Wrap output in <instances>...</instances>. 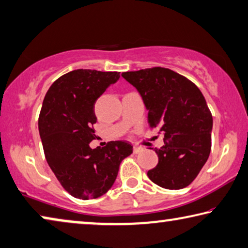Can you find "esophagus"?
<instances>
[{"instance_id":"obj_1","label":"esophagus","mask_w":248,"mask_h":248,"mask_svg":"<svg viewBox=\"0 0 248 248\" xmlns=\"http://www.w3.org/2000/svg\"><path fill=\"white\" fill-rule=\"evenodd\" d=\"M144 151L145 148L141 147V146H134V154H140Z\"/></svg>"}]
</instances>
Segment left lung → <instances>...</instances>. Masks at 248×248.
<instances>
[{
    "mask_svg": "<svg viewBox=\"0 0 248 248\" xmlns=\"http://www.w3.org/2000/svg\"><path fill=\"white\" fill-rule=\"evenodd\" d=\"M122 77L139 91L151 126L164 135L165 145L155 148L158 164L148 178L165 189L189 186L211 152L213 119L203 94L189 79L167 68L127 71Z\"/></svg>",
    "mask_w": 248,
    "mask_h": 248,
    "instance_id": "8db88e82",
    "label": "left lung"
}]
</instances>
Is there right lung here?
<instances>
[{"label":"right lung","instance_id":"1","mask_svg":"<svg viewBox=\"0 0 248 248\" xmlns=\"http://www.w3.org/2000/svg\"><path fill=\"white\" fill-rule=\"evenodd\" d=\"M120 72L77 69L57 79L45 95L38 129L46 160L66 191L81 200L107 193L121 161L133 153L125 140L92 149L94 103Z\"/></svg>","mask_w":248,"mask_h":248}]
</instances>
